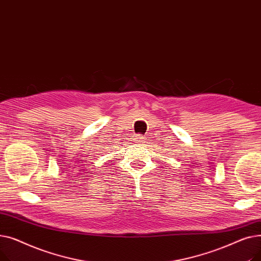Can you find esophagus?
Returning <instances> with one entry per match:
<instances>
[{
  "label": "esophagus",
  "instance_id": "34e87169",
  "mask_svg": "<svg viewBox=\"0 0 261 261\" xmlns=\"http://www.w3.org/2000/svg\"><path fill=\"white\" fill-rule=\"evenodd\" d=\"M134 142L136 143H144L145 142V136H142V135H136L134 138Z\"/></svg>",
  "mask_w": 261,
  "mask_h": 261
}]
</instances>
